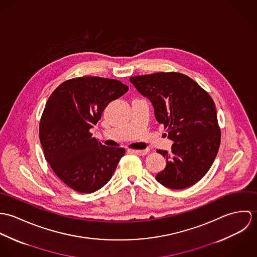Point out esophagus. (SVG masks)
Returning <instances> with one entry per match:
<instances>
[{
	"label": "esophagus",
	"instance_id": "34e87169",
	"mask_svg": "<svg viewBox=\"0 0 257 257\" xmlns=\"http://www.w3.org/2000/svg\"><path fill=\"white\" fill-rule=\"evenodd\" d=\"M132 152H134V153H136L138 155L144 156V155H146V154L149 152V149H134V150H132Z\"/></svg>",
	"mask_w": 257,
	"mask_h": 257
}]
</instances>
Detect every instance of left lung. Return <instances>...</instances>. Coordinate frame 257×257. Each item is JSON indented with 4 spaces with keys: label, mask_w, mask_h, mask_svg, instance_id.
<instances>
[{
    "label": "left lung",
    "mask_w": 257,
    "mask_h": 257,
    "mask_svg": "<svg viewBox=\"0 0 257 257\" xmlns=\"http://www.w3.org/2000/svg\"><path fill=\"white\" fill-rule=\"evenodd\" d=\"M154 108L156 120L174 142L171 152L158 149L166 167L156 180L170 189H185L211 168L220 145V128L212 97L197 82L178 72H158L130 78Z\"/></svg>",
    "instance_id": "8db88e82"
}]
</instances>
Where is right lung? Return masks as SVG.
<instances>
[{"mask_svg":"<svg viewBox=\"0 0 257 257\" xmlns=\"http://www.w3.org/2000/svg\"><path fill=\"white\" fill-rule=\"evenodd\" d=\"M127 90L119 80L83 76L60 84L47 100L39 122L40 144L55 175L74 191L101 189L124 155V148L103 146L90 128Z\"/></svg>","mask_w":257,"mask_h":257,"instance_id":"add662e5","label":"right lung"}]
</instances>
